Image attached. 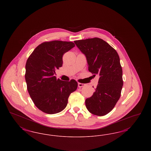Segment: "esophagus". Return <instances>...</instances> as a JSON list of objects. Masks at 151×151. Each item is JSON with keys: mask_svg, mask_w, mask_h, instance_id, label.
Instances as JSON below:
<instances>
[{"mask_svg": "<svg viewBox=\"0 0 151 151\" xmlns=\"http://www.w3.org/2000/svg\"><path fill=\"white\" fill-rule=\"evenodd\" d=\"M86 86V84H85L78 83V87H79V88H81V87H83V86Z\"/></svg>", "mask_w": 151, "mask_h": 151, "instance_id": "obj_1", "label": "esophagus"}]
</instances>
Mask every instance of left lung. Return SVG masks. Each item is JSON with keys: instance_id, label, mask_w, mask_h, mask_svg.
Wrapping results in <instances>:
<instances>
[{"instance_id": "8db88e82", "label": "left lung", "mask_w": 151, "mask_h": 151, "mask_svg": "<svg viewBox=\"0 0 151 151\" xmlns=\"http://www.w3.org/2000/svg\"><path fill=\"white\" fill-rule=\"evenodd\" d=\"M74 42L86 55L89 71L93 77L96 75L100 77L93 94L86 100V108L94 115H106L121 97L123 81L119 55L113 47L99 38Z\"/></svg>"}]
</instances>
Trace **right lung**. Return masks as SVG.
<instances>
[{
  "mask_svg": "<svg viewBox=\"0 0 151 151\" xmlns=\"http://www.w3.org/2000/svg\"><path fill=\"white\" fill-rule=\"evenodd\" d=\"M75 44L72 42L52 41L39 45L27 59L25 81L29 95L36 107L45 113L62 111L70 94L78 88V83L57 79L55 70L63 65L62 57Z\"/></svg>",
  "mask_w": 151,
  "mask_h": 151,
  "instance_id": "1",
  "label": "right lung"
}]
</instances>
